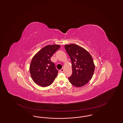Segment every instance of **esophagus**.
<instances>
[{
	"label": "esophagus",
	"instance_id": "34e87169",
	"mask_svg": "<svg viewBox=\"0 0 123 123\" xmlns=\"http://www.w3.org/2000/svg\"><path fill=\"white\" fill-rule=\"evenodd\" d=\"M59 71L60 72H63L64 71V68H62V69H61L60 70H59Z\"/></svg>",
	"mask_w": 123,
	"mask_h": 123
}]
</instances>
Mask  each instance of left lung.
<instances>
[{"mask_svg":"<svg viewBox=\"0 0 123 123\" xmlns=\"http://www.w3.org/2000/svg\"><path fill=\"white\" fill-rule=\"evenodd\" d=\"M71 60L72 74L68 78L70 83L77 87L87 84L93 75L95 66L89 53L75 44L65 45Z\"/></svg>","mask_w":123,"mask_h":123,"instance_id":"1","label":"left lung"}]
</instances>
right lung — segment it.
Wrapping results in <instances>:
<instances>
[{
	"instance_id": "right-lung-1",
	"label": "right lung",
	"mask_w": 123,
	"mask_h": 123,
	"mask_svg": "<svg viewBox=\"0 0 123 123\" xmlns=\"http://www.w3.org/2000/svg\"><path fill=\"white\" fill-rule=\"evenodd\" d=\"M59 48V45H47L33 58L30 65V73L37 85L43 87L49 86L58 75V70L50 58Z\"/></svg>"
}]
</instances>
